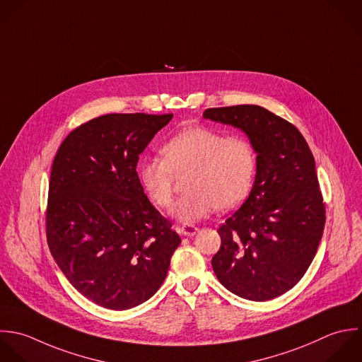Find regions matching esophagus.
I'll list each match as a JSON object with an SVG mask.
<instances>
[{
	"mask_svg": "<svg viewBox=\"0 0 362 362\" xmlns=\"http://www.w3.org/2000/svg\"><path fill=\"white\" fill-rule=\"evenodd\" d=\"M179 231H180L183 235H186V237H193V235H196V234L199 233V227H196V226H193V224H182V226L179 227Z\"/></svg>",
	"mask_w": 362,
	"mask_h": 362,
	"instance_id": "obj_1",
	"label": "esophagus"
}]
</instances>
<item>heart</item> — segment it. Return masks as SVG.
Masks as SVG:
<instances>
[{"label":"heart","mask_w":362,"mask_h":362,"mask_svg":"<svg viewBox=\"0 0 362 362\" xmlns=\"http://www.w3.org/2000/svg\"><path fill=\"white\" fill-rule=\"evenodd\" d=\"M160 152L162 158H146L138 163V177L149 199L158 207L169 209L176 176L190 172L189 193L173 209L180 221H199L217 209L231 210L251 192L257 151L247 136L189 127L170 136Z\"/></svg>","instance_id":"b5f03b06"}]
</instances>
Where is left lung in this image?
Returning <instances> with one entry per match:
<instances>
[{
  "instance_id": "8db88e82",
  "label": "left lung",
  "mask_w": 362,
  "mask_h": 362,
  "mask_svg": "<svg viewBox=\"0 0 362 362\" xmlns=\"http://www.w3.org/2000/svg\"><path fill=\"white\" fill-rule=\"evenodd\" d=\"M203 117L241 128L258 153L248 199L217 230L214 274L240 298L275 299L303 278L323 235L326 206L313 153L293 124L264 107L207 108Z\"/></svg>"
}]
</instances>
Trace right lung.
<instances>
[{
	"label": "right lung",
	"mask_w": 362,
	"mask_h": 362,
	"mask_svg": "<svg viewBox=\"0 0 362 362\" xmlns=\"http://www.w3.org/2000/svg\"><path fill=\"white\" fill-rule=\"evenodd\" d=\"M173 114H105L74 128L52 163L46 238L67 281L111 310L135 308L163 284L180 244L148 200L139 153Z\"/></svg>",
	"instance_id": "1"
}]
</instances>
